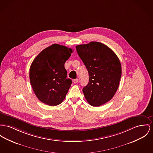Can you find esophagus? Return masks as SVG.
Segmentation results:
<instances>
[{
  "label": "esophagus",
  "mask_w": 153,
  "mask_h": 153,
  "mask_svg": "<svg viewBox=\"0 0 153 153\" xmlns=\"http://www.w3.org/2000/svg\"><path fill=\"white\" fill-rule=\"evenodd\" d=\"M74 83H78V79H74Z\"/></svg>",
  "instance_id": "obj_1"
}]
</instances>
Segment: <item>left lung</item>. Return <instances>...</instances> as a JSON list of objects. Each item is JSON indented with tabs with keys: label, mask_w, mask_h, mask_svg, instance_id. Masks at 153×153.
Listing matches in <instances>:
<instances>
[{
	"label": "left lung",
	"mask_w": 153,
	"mask_h": 153,
	"mask_svg": "<svg viewBox=\"0 0 153 153\" xmlns=\"http://www.w3.org/2000/svg\"><path fill=\"white\" fill-rule=\"evenodd\" d=\"M76 49L89 72V83L82 90L85 97L92 106L99 107L110 101L118 88L121 62L110 48L98 42L78 45Z\"/></svg>",
	"instance_id": "left-lung-1"
}]
</instances>
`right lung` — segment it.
<instances>
[{
	"instance_id": "add662e5",
	"label": "right lung",
	"mask_w": 153,
	"mask_h": 153,
	"mask_svg": "<svg viewBox=\"0 0 153 153\" xmlns=\"http://www.w3.org/2000/svg\"><path fill=\"white\" fill-rule=\"evenodd\" d=\"M72 51L71 48L53 44L43 50L32 61L30 83L35 95L44 104L55 106L65 99L72 81L67 78L64 64Z\"/></svg>"
}]
</instances>
